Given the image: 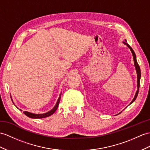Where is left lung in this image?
I'll use <instances>...</instances> for the list:
<instances>
[{
    "label": "left lung",
    "instance_id": "left-lung-1",
    "mask_svg": "<svg viewBox=\"0 0 150 150\" xmlns=\"http://www.w3.org/2000/svg\"><path fill=\"white\" fill-rule=\"evenodd\" d=\"M125 42H123V43L125 45H126L128 47H129V48L131 52H132L133 58H134V66H135V68H136V72H137V90L136 91V94H135L134 98L132 99V100L131 101V103L129 104V105H130L132 103H134V102L135 101V100L136 99V98L137 97V95H138V93H139V86H140V79H141V69H140V67H139V65L138 64H137V60H136V54H135V53L134 52V50H132V47H131L129 45V44L127 42L126 39H125ZM120 113H119V114H120Z\"/></svg>",
    "mask_w": 150,
    "mask_h": 150
}]
</instances>
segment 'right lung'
<instances>
[{
	"mask_svg": "<svg viewBox=\"0 0 150 150\" xmlns=\"http://www.w3.org/2000/svg\"><path fill=\"white\" fill-rule=\"evenodd\" d=\"M61 94H62V93H60V94L59 97H58V100L57 101V103H56L55 105H54V108L52 109H51V110L49 111L48 112H45V113H42V114H35V113H32V112H28V111H23V113H24L25 115L27 116L28 117L30 118H36V119H38V118H43L48 117V116L53 115V113L55 112L56 110L57 109L58 106V104H59V103H60V97H61ZM10 96H11V100L13 101V103L14 104V103H13V100L12 99L11 96V95H10ZM14 105H15V104H14ZM15 106H16V105H15ZM18 109H19V110L21 111H22V110H21V109H20L19 108H18Z\"/></svg>",
	"mask_w": 150,
	"mask_h": 150,
	"instance_id": "right-lung-1",
	"label": "right lung"
}]
</instances>
